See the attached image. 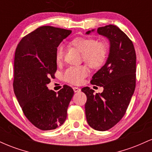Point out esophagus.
Instances as JSON below:
<instances>
[{"mask_svg": "<svg viewBox=\"0 0 152 152\" xmlns=\"http://www.w3.org/2000/svg\"><path fill=\"white\" fill-rule=\"evenodd\" d=\"M74 92H79L80 91H81V88H78V87H74Z\"/></svg>", "mask_w": 152, "mask_h": 152, "instance_id": "obj_1", "label": "esophagus"}]
</instances>
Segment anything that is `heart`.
<instances>
[{"label":"heart","mask_w":152,"mask_h":152,"mask_svg":"<svg viewBox=\"0 0 152 152\" xmlns=\"http://www.w3.org/2000/svg\"><path fill=\"white\" fill-rule=\"evenodd\" d=\"M69 46L76 48L81 53L83 61L91 69H98L104 65L109 46L104 41H98L94 38L76 37L69 42ZM63 48L58 46L56 50V62L59 64L63 59ZM87 69L85 66H72L65 71L64 79L72 84H79L86 76Z\"/></svg>","instance_id":"b5f03b06"}]
</instances>
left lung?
Returning a JSON list of instances; mask_svg holds the SVG:
<instances>
[{
  "instance_id": "1",
  "label": "left lung",
  "mask_w": 152,
  "mask_h": 152,
  "mask_svg": "<svg viewBox=\"0 0 152 152\" xmlns=\"http://www.w3.org/2000/svg\"><path fill=\"white\" fill-rule=\"evenodd\" d=\"M97 33L109 38L110 50L106 64L94 75L91 83L103 86L104 91L94 94L93 89L83 87L81 91L87 97L88 125L104 132L115 126L126 113L136 87L137 56L132 41L117 26L99 27Z\"/></svg>"
}]
</instances>
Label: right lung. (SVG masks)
<instances>
[{"mask_svg": "<svg viewBox=\"0 0 152 152\" xmlns=\"http://www.w3.org/2000/svg\"><path fill=\"white\" fill-rule=\"evenodd\" d=\"M71 34V30L41 26L24 36L15 49V95L26 117L41 130L55 129L67 117L73 88L64 85L56 93L46 85L57 70V47Z\"/></svg>", "mask_w": 152, "mask_h": 152, "instance_id": "1", "label": "right lung"}]
</instances>
